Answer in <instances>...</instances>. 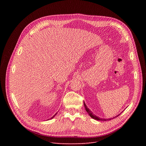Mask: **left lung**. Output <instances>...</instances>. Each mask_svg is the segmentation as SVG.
Masks as SVG:
<instances>
[{"mask_svg": "<svg viewBox=\"0 0 146 146\" xmlns=\"http://www.w3.org/2000/svg\"><path fill=\"white\" fill-rule=\"evenodd\" d=\"M83 104H84V106H85V109H86V112L88 113V114L89 115H90V117H92V118L93 119H96V120H99V121H108V120H111V119H113V118H115V117H118L119 115L121 114V113H119V114H118V115H117L116 117H113V118H109V119H102V118H99L98 117H97V116H96L95 115H94L93 113H92V112L87 107V106L86 105V104H85V103L83 102Z\"/></svg>", "mask_w": 146, "mask_h": 146, "instance_id": "8db88e82", "label": "left lung"}]
</instances>
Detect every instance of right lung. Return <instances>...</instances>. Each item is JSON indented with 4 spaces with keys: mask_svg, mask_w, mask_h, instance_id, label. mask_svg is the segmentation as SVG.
I'll return each mask as SVG.
<instances>
[{
    "mask_svg": "<svg viewBox=\"0 0 146 146\" xmlns=\"http://www.w3.org/2000/svg\"><path fill=\"white\" fill-rule=\"evenodd\" d=\"M56 114H57V113H56V114H55V115H54V116H53V117H51V118H50V119H52V118H54V117H55V115H56Z\"/></svg>",
    "mask_w": 146,
    "mask_h": 146,
    "instance_id": "1",
    "label": "right lung"
}]
</instances>
